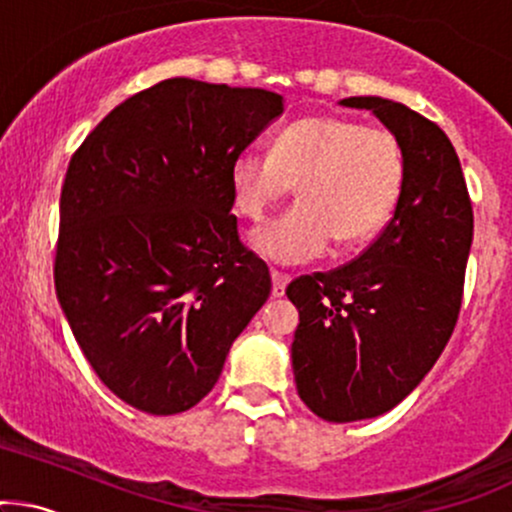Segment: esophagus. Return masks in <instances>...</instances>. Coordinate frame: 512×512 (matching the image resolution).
<instances>
[{"mask_svg":"<svg viewBox=\"0 0 512 512\" xmlns=\"http://www.w3.org/2000/svg\"><path fill=\"white\" fill-rule=\"evenodd\" d=\"M286 284H289V274H282L277 272V269H272V296H284V289Z\"/></svg>","mask_w":512,"mask_h":512,"instance_id":"obj_1","label":"esophagus"}]
</instances>
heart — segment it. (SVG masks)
Returning <instances> with one entry per match:
<instances>
[{"instance_id":"1","label":"heart","mask_w":512,"mask_h":512,"mask_svg":"<svg viewBox=\"0 0 512 512\" xmlns=\"http://www.w3.org/2000/svg\"><path fill=\"white\" fill-rule=\"evenodd\" d=\"M406 179L401 140L386 128L342 116H303L274 136L272 153L245 148L230 162L240 216L260 221L299 184V204L250 235L274 265H303L338 240H372L396 209Z\"/></svg>"}]
</instances>
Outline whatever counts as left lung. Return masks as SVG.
Returning <instances> with one entry per match:
<instances>
[{"mask_svg":"<svg viewBox=\"0 0 512 512\" xmlns=\"http://www.w3.org/2000/svg\"><path fill=\"white\" fill-rule=\"evenodd\" d=\"M401 140L406 179L393 218L362 255L286 286L301 401L328 423L391 411L445 350L462 306L474 211L454 145L398 101L350 97Z\"/></svg>","mask_w":512,"mask_h":512,"instance_id":"obj_1","label":"left lung"}]
</instances>
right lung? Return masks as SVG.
I'll return each mask as SVG.
<instances>
[{
  "instance_id": "obj_1",
  "label": "right lung",
  "mask_w": 512,
  "mask_h": 512,
  "mask_svg": "<svg viewBox=\"0 0 512 512\" xmlns=\"http://www.w3.org/2000/svg\"><path fill=\"white\" fill-rule=\"evenodd\" d=\"M282 111L277 92L172 77L116 106L72 155L55 291L128 406H196L267 301L269 269L230 213V162Z\"/></svg>"
}]
</instances>
